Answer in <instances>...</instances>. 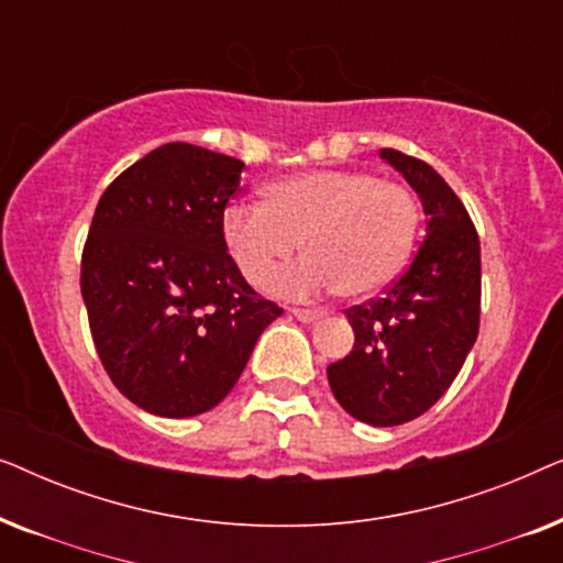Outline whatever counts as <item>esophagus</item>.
<instances>
[{"instance_id":"esophagus-1","label":"esophagus","mask_w":563,"mask_h":563,"mask_svg":"<svg viewBox=\"0 0 563 563\" xmlns=\"http://www.w3.org/2000/svg\"><path fill=\"white\" fill-rule=\"evenodd\" d=\"M291 314H295V318L302 320V322H314V320H320L325 312L310 310V307H291Z\"/></svg>"}]
</instances>
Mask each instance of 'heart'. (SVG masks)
<instances>
[{"label":"heart","mask_w":563,"mask_h":563,"mask_svg":"<svg viewBox=\"0 0 563 563\" xmlns=\"http://www.w3.org/2000/svg\"><path fill=\"white\" fill-rule=\"evenodd\" d=\"M418 225V202L402 184L320 168L272 181L261 205H230L222 235L251 284L272 279L302 241L307 256L276 276L274 291L314 297L338 289L341 297L366 299L402 274Z\"/></svg>","instance_id":"1"}]
</instances>
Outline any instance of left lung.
<instances>
[{
	"instance_id": "1",
	"label": "left lung",
	"mask_w": 563,
	"mask_h": 563,
	"mask_svg": "<svg viewBox=\"0 0 563 563\" xmlns=\"http://www.w3.org/2000/svg\"><path fill=\"white\" fill-rule=\"evenodd\" d=\"M379 156L418 191L426 238L382 297L345 310L356 341L328 366V382L345 412L391 428L430 410L464 366L479 333L482 258L474 222L443 176L402 151Z\"/></svg>"
}]
</instances>
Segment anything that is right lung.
I'll return each instance as SVG.
<instances>
[{"mask_svg":"<svg viewBox=\"0 0 563 563\" xmlns=\"http://www.w3.org/2000/svg\"><path fill=\"white\" fill-rule=\"evenodd\" d=\"M241 172L238 158L166 143L99 197L81 297L104 372L145 412L212 410L284 312L243 279L222 235Z\"/></svg>","mask_w":563,"mask_h":563,"instance_id":"right-lung-1","label":"right lung"}]
</instances>
